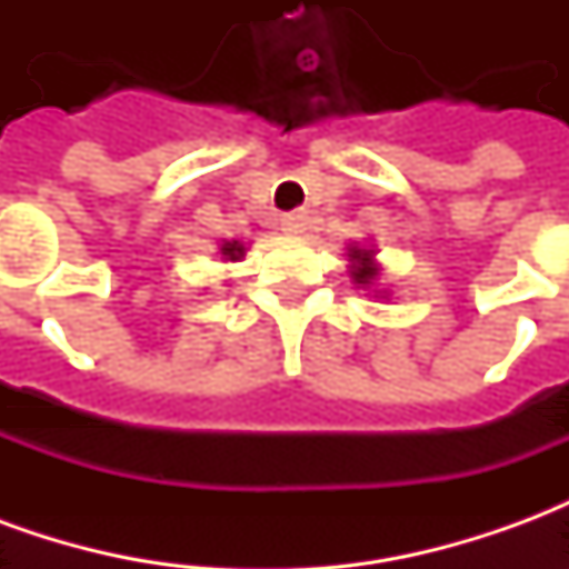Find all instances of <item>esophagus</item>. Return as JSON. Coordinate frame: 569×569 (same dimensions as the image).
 I'll list each match as a JSON object with an SVG mask.
<instances>
[{"instance_id":"34e87169","label":"esophagus","mask_w":569,"mask_h":569,"mask_svg":"<svg viewBox=\"0 0 569 569\" xmlns=\"http://www.w3.org/2000/svg\"><path fill=\"white\" fill-rule=\"evenodd\" d=\"M280 228H283L289 237L305 234V228H308V216H305V212H286L283 219H280Z\"/></svg>"}]
</instances>
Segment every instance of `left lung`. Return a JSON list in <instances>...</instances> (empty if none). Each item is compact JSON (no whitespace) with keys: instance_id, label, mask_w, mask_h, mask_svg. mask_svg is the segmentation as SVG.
I'll use <instances>...</instances> for the list:
<instances>
[{"instance_id":"left-lung-1","label":"left lung","mask_w":569,"mask_h":569,"mask_svg":"<svg viewBox=\"0 0 569 569\" xmlns=\"http://www.w3.org/2000/svg\"><path fill=\"white\" fill-rule=\"evenodd\" d=\"M375 256H378V249L375 247H347V271H350V280L359 286V289H369V286H375V280H378V273H381V264L375 261ZM390 292L387 289H375V298H387Z\"/></svg>"}]
</instances>
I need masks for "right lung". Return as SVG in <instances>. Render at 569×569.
<instances>
[{
  "label": "right lung",
  "mask_w": 569,
  "mask_h": 569,
  "mask_svg": "<svg viewBox=\"0 0 569 569\" xmlns=\"http://www.w3.org/2000/svg\"><path fill=\"white\" fill-rule=\"evenodd\" d=\"M243 252H247V247H243L240 240H224L222 247H219V256H222L224 261H240Z\"/></svg>",
  "instance_id": "1"
}]
</instances>
